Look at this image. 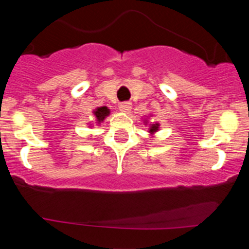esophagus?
<instances>
[{
    "label": "esophagus",
    "instance_id": "34e87169",
    "mask_svg": "<svg viewBox=\"0 0 249 249\" xmlns=\"http://www.w3.org/2000/svg\"><path fill=\"white\" fill-rule=\"evenodd\" d=\"M118 107H119L120 112L127 113L130 109H131V104H130V102H122Z\"/></svg>",
    "mask_w": 249,
    "mask_h": 249
}]
</instances>
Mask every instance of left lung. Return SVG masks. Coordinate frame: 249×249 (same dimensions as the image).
Wrapping results in <instances>:
<instances>
[{
	"label": "left lung",
	"mask_w": 249,
	"mask_h": 249,
	"mask_svg": "<svg viewBox=\"0 0 249 249\" xmlns=\"http://www.w3.org/2000/svg\"><path fill=\"white\" fill-rule=\"evenodd\" d=\"M150 115H152V114H150ZM143 124H144V125H149V127H148V129H149V131H148V132H149V134H150V136H154L155 132L159 131V129H160V124H159V123L149 124V123H148V117L143 119Z\"/></svg>",
	"instance_id": "obj_1"
}]
</instances>
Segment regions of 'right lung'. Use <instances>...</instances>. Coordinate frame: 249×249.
Wrapping results in <instances>:
<instances>
[{"mask_svg": "<svg viewBox=\"0 0 249 249\" xmlns=\"http://www.w3.org/2000/svg\"><path fill=\"white\" fill-rule=\"evenodd\" d=\"M110 110L108 107L104 106V107H97V108H95L92 110V114L95 115V119H96V124H101L102 122H104L105 119H106L107 117L109 115ZM90 126H91V124H90Z\"/></svg>", "mask_w": 249, "mask_h": 249, "instance_id": "right-lung-1", "label": "right lung"}]
</instances>
